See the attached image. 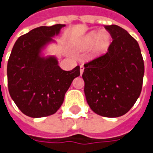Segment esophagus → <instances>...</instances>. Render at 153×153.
<instances>
[{
  "mask_svg": "<svg viewBox=\"0 0 153 153\" xmlns=\"http://www.w3.org/2000/svg\"><path fill=\"white\" fill-rule=\"evenodd\" d=\"M83 71H84V66L82 65H80V73H81V75L83 73Z\"/></svg>",
  "mask_w": 153,
  "mask_h": 153,
  "instance_id": "1",
  "label": "esophagus"
}]
</instances>
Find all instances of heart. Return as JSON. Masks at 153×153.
Here are the masks:
<instances>
[{
	"mask_svg": "<svg viewBox=\"0 0 153 153\" xmlns=\"http://www.w3.org/2000/svg\"><path fill=\"white\" fill-rule=\"evenodd\" d=\"M110 38L107 35H103L99 37V35L96 32H92L86 36L81 42V48H88L94 46L95 43V48L98 52H103L108 47Z\"/></svg>",
	"mask_w": 153,
	"mask_h": 153,
	"instance_id": "heart-1",
	"label": "heart"
}]
</instances>
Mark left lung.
I'll return each mask as SVG.
<instances>
[{"mask_svg":"<svg viewBox=\"0 0 153 153\" xmlns=\"http://www.w3.org/2000/svg\"><path fill=\"white\" fill-rule=\"evenodd\" d=\"M112 42L107 52L84 64L86 100L93 111L117 117L132 108L140 94L144 61L138 42L120 26L105 25Z\"/></svg>","mask_w":153,"mask_h":153,"instance_id":"left-lung-1","label":"left lung"}]
</instances>
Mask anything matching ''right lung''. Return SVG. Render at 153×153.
<instances>
[{"label": "right lung", "mask_w": 153, "mask_h": 153, "mask_svg": "<svg viewBox=\"0 0 153 153\" xmlns=\"http://www.w3.org/2000/svg\"><path fill=\"white\" fill-rule=\"evenodd\" d=\"M65 25L40 26L21 36L15 42L7 62V84L12 99L21 111L30 117L55 113L80 66L64 71L55 58H42L40 49Z\"/></svg>", "instance_id": "1"}]
</instances>
